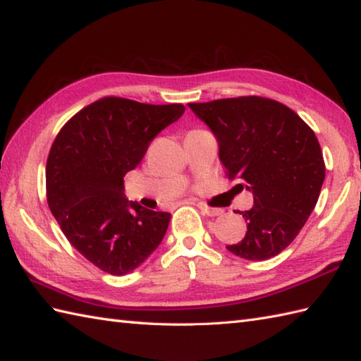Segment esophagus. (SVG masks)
I'll use <instances>...</instances> for the list:
<instances>
[{"label":"esophagus","instance_id":"obj_1","mask_svg":"<svg viewBox=\"0 0 361 361\" xmlns=\"http://www.w3.org/2000/svg\"><path fill=\"white\" fill-rule=\"evenodd\" d=\"M197 207L201 208V212L207 216H221L224 212L221 210V208H213V207H208L205 202H199Z\"/></svg>","mask_w":361,"mask_h":361}]
</instances>
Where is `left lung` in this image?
I'll list each match as a JSON object with an SVG mask.
<instances>
[{"label": "left lung", "mask_w": 361, "mask_h": 361, "mask_svg": "<svg viewBox=\"0 0 361 361\" xmlns=\"http://www.w3.org/2000/svg\"><path fill=\"white\" fill-rule=\"evenodd\" d=\"M219 143L228 179L253 193L247 233L227 250L264 261L292 244L314 210L326 165L312 128L289 106L259 95L188 103Z\"/></svg>", "instance_id": "1"}]
</instances>
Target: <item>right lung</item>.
I'll use <instances>...</instances> for the list:
<instances>
[{
	"label": "right lung",
	"mask_w": 361,
	"mask_h": 361,
	"mask_svg": "<svg viewBox=\"0 0 361 361\" xmlns=\"http://www.w3.org/2000/svg\"><path fill=\"white\" fill-rule=\"evenodd\" d=\"M183 111L180 103L103 97L71 117L52 143L47 205L68 241L106 274H130L166 233L171 214L128 201L123 178Z\"/></svg>",
	"instance_id": "1"
}]
</instances>
